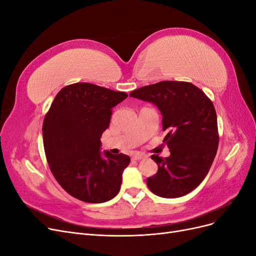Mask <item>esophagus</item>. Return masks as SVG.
Returning <instances> with one entry per match:
<instances>
[{"label": "esophagus", "instance_id": "obj_1", "mask_svg": "<svg viewBox=\"0 0 256 256\" xmlns=\"http://www.w3.org/2000/svg\"><path fill=\"white\" fill-rule=\"evenodd\" d=\"M144 158H146L145 154H134V156L132 157V160H134V161H140V160H142V159H144Z\"/></svg>", "mask_w": 256, "mask_h": 256}]
</instances>
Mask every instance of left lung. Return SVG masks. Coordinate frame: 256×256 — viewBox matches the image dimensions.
<instances>
[{
  "label": "left lung",
  "instance_id": "left-lung-1",
  "mask_svg": "<svg viewBox=\"0 0 256 256\" xmlns=\"http://www.w3.org/2000/svg\"><path fill=\"white\" fill-rule=\"evenodd\" d=\"M130 97L152 102L162 115L168 157L152 154L158 172L146 180L154 194L180 198L204 180L219 145L214 106L204 92L189 82L162 81L130 92Z\"/></svg>",
  "mask_w": 256,
  "mask_h": 256
}]
</instances>
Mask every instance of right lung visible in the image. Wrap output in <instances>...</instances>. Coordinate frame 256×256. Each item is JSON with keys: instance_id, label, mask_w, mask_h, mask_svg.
I'll list each match as a JSON object with an SVG mask.
<instances>
[{"instance_id": "1", "label": "right lung", "mask_w": 256, "mask_h": 256, "mask_svg": "<svg viewBox=\"0 0 256 256\" xmlns=\"http://www.w3.org/2000/svg\"><path fill=\"white\" fill-rule=\"evenodd\" d=\"M128 95L92 83H74L54 98L42 125L50 170L67 193L86 203H104L118 194L130 158L102 150L112 108Z\"/></svg>"}]
</instances>
